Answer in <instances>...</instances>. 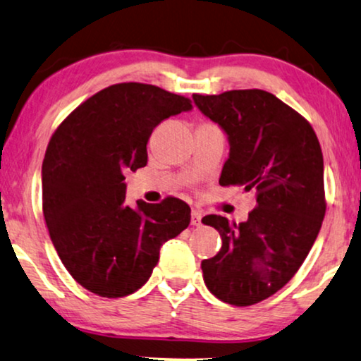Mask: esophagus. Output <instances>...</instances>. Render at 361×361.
Instances as JSON below:
<instances>
[{
	"label": "esophagus",
	"mask_w": 361,
	"mask_h": 361,
	"mask_svg": "<svg viewBox=\"0 0 361 361\" xmlns=\"http://www.w3.org/2000/svg\"><path fill=\"white\" fill-rule=\"evenodd\" d=\"M201 218H203V214H201L200 211H196V209L191 211V226H200Z\"/></svg>",
	"instance_id": "34e87169"
}]
</instances>
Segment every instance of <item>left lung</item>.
Masks as SVG:
<instances>
[{
    "label": "left lung",
    "instance_id": "8db88e82",
    "mask_svg": "<svg viewBox=\"0 0 361 361\" xmlns=\"http://www.w3.org/2000/svg\"><path fill=\"white\" fill-rule=\"evenodd\" d=\"M193 100L228 137L219 185L254 190L257 201L244 223L218 214L201 219L223 241L201 262L204 284L226 304H257L294 277L319 236L325 216L319 138L302 115L266 90L193 94Z\"/></svg>",
    "mask_w": 361,
    "mask_h": 361
}]
</instances>
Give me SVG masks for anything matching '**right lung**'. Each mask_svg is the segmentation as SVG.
<instances>
[{
  "instance_id": "obj_1",
  "label": "right lung",
  "mask_w": 361,
  "mask_h": 361,
  "mask_svg": "<svg viewBox=\"0 0 361 361\" xmlns=\"http://www.w3.org/2000/svg\"><path fill=\"white\" fill-rule=\"evenodd\" d=\"M193 109L157 85L123 82L79 105L52 135L42 161V211L62 264L100 297L130 295L150 279L160 247L188 228L185 201L125 203V173L148 161L153 128Z\"/></svg>"
}]
</instances>
